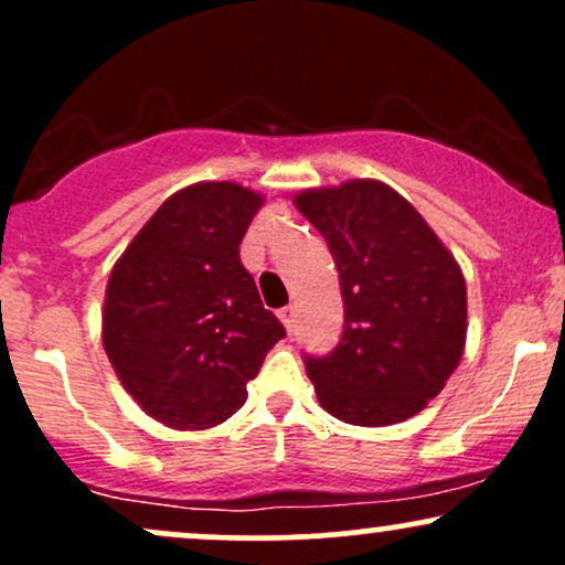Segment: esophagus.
Segmentation results:
<instances>
[{"instance_id": "esophagus-1", "label": "esophagus", "mask_w": 565, "mask_h": 565, "mask_svg": "<svg viewBox=\"0 0 565 565\" xmlns=\"http://www.w3.org/2000/svg\"><path fill=\"white\" fill-rule=\"evenodd\" d=\"M278 319H281V323L284 327H287V332H291V329H295V308H281L278 310Z\"/></svg>"}]
</instances>
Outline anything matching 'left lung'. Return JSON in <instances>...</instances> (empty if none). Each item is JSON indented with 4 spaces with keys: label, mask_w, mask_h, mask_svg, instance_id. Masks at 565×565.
Returning a JSON list of instances; mask_svg holds the SVG:
<instances>
[{
    "label": "left lung",
    "mask_w": 565,
    "mask_h": 565,
    "mask_svg": "<svg viewBox=\"0 0 565 565\" xmlns=\"http://www.w3.org/2000/svg\"><path fill=\"white\" fill-rule=\"evenodd\" d=\"M327 238L345 327L329 355H305L316 398L348 425L385 427L423 412L465 353L468 287L457 260L408 201L380 180L295 196Z\"/></svg>",
    "instance_id": "left-lung-1"
}]
</instances>
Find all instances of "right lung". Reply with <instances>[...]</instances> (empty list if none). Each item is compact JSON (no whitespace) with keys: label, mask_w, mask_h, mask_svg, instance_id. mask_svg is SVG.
<instances>
[{"label":"right lung","mask_w":565,"mask_h":565,"mask_svg":"<svg viewBox=\"0 0 565 565\" xmlns=\"http://www.w3.org/2000/svg\"><path fill=\"white\" fill-rule=\"evenodd\" d=\"M260 206V193L228 180L188 185L153 212L108 278V361L142 412L172 430L236 414L246 382L287 334L238 257Z\"/></svg>","instance_id":"add662e5"}]
</instances>
